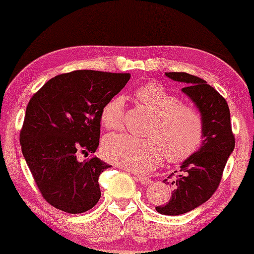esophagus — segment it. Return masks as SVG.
<instances>
[{"instance_id":"1","label":"esophagus","mask_w":254,"mask_h":254,"mask_svg":"<svg viewBox=\"0 0 254 254\" xmlns=\"http://www.w3.org/2000/svg\"><path fill=\"white\" fill-rule=\"evenodd\" d=\"M137 182H138L141 185L143 186H147L149 185V184H151V180L149 179V178H145V177H136Z\"/></svg>"}]
</instances>
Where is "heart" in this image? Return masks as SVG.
<instances>
[{"mask_svg": "<svg viewBox=\"0 0 254 254\" xmlns=\"http://www.w3.org/2000/svg\"><path fill=\"white\" fill-rule=\"evenodd\" d=\"M136 98L153 113L147 138L115 133L105 137L103 151L113 164L136 173L153 170L162 156L182 162L198 149L203 139V118L196 107L182 104L176 94L157 83H147L136 90ZM106 129H119L124 121V99L115 97L101 110Z\"/></svg>", "mask_w": 254, "mask_h": 254, "instance_id": "1", "label": "heart"}]
</instances>
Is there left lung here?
<instances>
[{
  "label": "left lung",
  "mask_w": 254,
  "mask_h": 254,
  "mask_svg": "<svg viewBox=\"0 0 254 254\" xmlns=\"http://www.w3.org/2000/svg\"><path fill=\"white\" fill-rule=\"evenodd\" d=\"M171 80L185 84L184 94L191 99L203 118V139L198 150L180 165L182 173L172 182V196L159 214L177 216L198 208L218 188L224 166L235 147L229 107L224 98L206 81L188 72H166Z\"/></svg>",
  "instance_id": "obj_1"
}]
</instances>
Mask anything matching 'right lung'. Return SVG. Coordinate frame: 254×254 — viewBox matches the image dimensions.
<instances>
[{
    "label": "right lung",
    "instance_id": "right-lung-1",
    "mask_svg": "<svg viewBox=\"0 0 254 254\" xmlns=\"http://www.w3.org/2000/svg\"><path fill=\"white\" fill-rule=\"evenodd\" d=\"M130 80V74L75 70L52 77L27 105L20 144L43 197L69 214L99 202V176L111 167L95 153L101 110Z\"/></svg>",
    "mask_w": 254,
    "mask_h": 254
}]
</instances>
